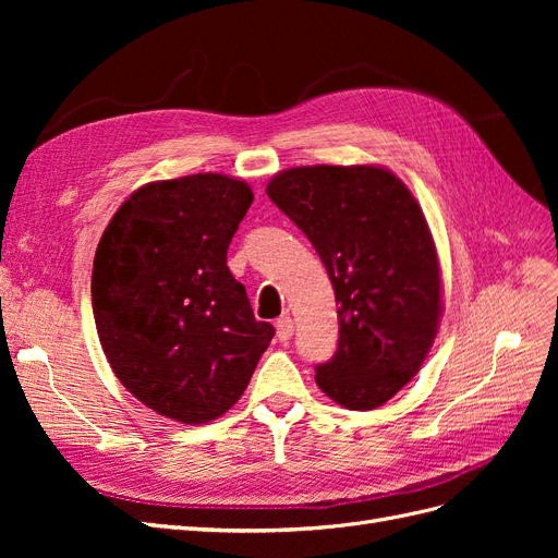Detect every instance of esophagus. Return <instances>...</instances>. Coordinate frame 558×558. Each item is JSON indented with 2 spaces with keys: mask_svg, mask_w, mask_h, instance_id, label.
I'll return each mask as SVG.
<instances>
[{
  "mask_svg": "<svg viewBox=\"0 0 558 558\" xmlns=\"http://www.w3.org/2000/svg\"><path fill=\"white\" fill-rule=\"evenodd\" d=\"M275 328H277L279 342H289L291 337H293V318H291V316H281V318H277Z\"/></svg>",
  "mask_w": 558,
  "mask_h": 558,
  "instance_id": "esophagus-1",
  "label": "esophagus"
}]
</instances>
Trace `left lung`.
Here are the masks:
<instances>
[{"label": "left lung", "instance_id": "left-lung-1", "mask_svg": "<svg viewBox=\"0 0 558 558\" xmlns=\"http://www.w3.org/2000/svg\"><path fill=\"white\" fill-rule=\"evenodd\" d=\"M267 197L307 234L335 289L340 342L316 384L349 410H375L418 373L442 316L440 260L426 216L375 165L291 167Z\"/></svg>", "mask_w": 558, "mask_h": 558}]
</instances>
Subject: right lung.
<instances>
[{"instance_id":"right-lung-1","label":"right lung","mask_w":558,"mask_h":558,"mask_svg":"<svg viewBox=\"0 0 558 558\" xmlns=\"http://www.w3.org/2000/svg\"><path fill=\"white\" fill-rule=\"evenodd\" d=\"M251 202L248 183L214 172L146 183L95 251L93 314L113 375L181 424L226 414L275 337L228 269Z\"/></svg>"}]
</instances>
